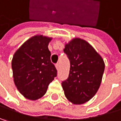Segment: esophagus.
<instances>
[{"label": "esophagus", "mask_w": 121, "mask_h": 121, "mask_svg": "<svg viewBox=\"0 0 121 121\" xmlns=\"http://www.w3.org/2000/svg\"><path fill=\"white\" fill-rule=\"evenodd\" d=\"M55 67H56L57 70H59V69H60V64H55Z\"/></svg>", "instance_id": "esophagus-1"}]
</instances>
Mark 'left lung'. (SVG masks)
<instances>
[{
    "label": "left lung",
    "instance_id": "8db88e82",
    "mask_svg": "<svg viewBox=\"0 0 121 121\" xmlns=\"http://www.w3.org/2000/svg\"><path fill=\"white\" fill-rule=\"evenodd\" d=\"M64 52L70 61L69 78L61 82L66 98L83 104L98 91L104 71L101 56L86 41L75 38L65 45Z\"/></svg>",
    "mask_w": 121,
    "mask_h": 121
}]
</instances>
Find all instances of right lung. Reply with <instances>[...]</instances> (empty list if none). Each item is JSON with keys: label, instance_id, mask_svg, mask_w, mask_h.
Masks as SVG:
<instances>
[{"label": "right lung", "instance_id": "1", "mask_svg": "<svg viewBox=\"0 0 121 121\" xmlns=\"http://www.w3.org/2000/svg\"><path fill=\"white\" fill-rule=\"evenodd\" d=\"M52 38L36 35L26 41L16 51L12 61L13 78L17 89L25 98L35 100L47 91L57 76L50 61L48 46Z\"/></svg>", "mask_w": 121, "mask_h": 121}]
</instances>
